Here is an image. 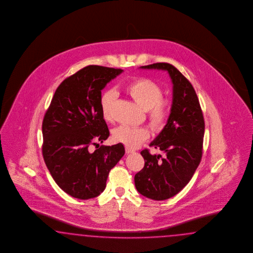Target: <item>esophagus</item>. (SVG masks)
Returning a JSON list of instances; mask_svg holds the SVG:
<instances>
[{
	"label": "esophagus",
	"instance_id": "esophagus-1",
	"mask_svg": "<svg viewBox=\"0 0 253 253\" xmlns=\"http://www.w3.org/2000/svg\"><path fill=\"white\" fill-rule=\"evenodd\" d=\"M125 152H126V154L132 153V152H133V150H132V149H130L129 147H126V148H125Z\"/></svg>",
	"mask_w": 253,
	"mask_h": 253
}]
</instances>
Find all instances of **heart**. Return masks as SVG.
Segmentation results:
<instances>
[{"mask_svg":"<svg viewBox=\"0 0 253 253\" xmlns=\"http://www.w3.org/2000/svg\"><path fill=\"white\" fill-rule=\"evenodd\" d=\"M132 99L147 112L148 121L154 130H161L168 123L170 113L169 101L162 97V88L160 84L147 78H137L124 88ZM115 92L111 90L104 92L100 98V108L103 119L109 122L112 119V108L115 104ZM150 135L146 127L119 126L112 131V141L123 144L126 147L135 148Z\"/></svg>","mask_w":253,"mask_h":253,"instance_id":"heart-1","label":"heart"}]
</instances>
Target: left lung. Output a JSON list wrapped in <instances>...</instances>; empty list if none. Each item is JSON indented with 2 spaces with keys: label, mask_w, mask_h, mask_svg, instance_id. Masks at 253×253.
<instances>
[{
  "label": "left lung",
  "mask_w": 253,
  "mask_h": 253,
  "mask_svg": "<svg viewBox=\"0 0 253 253\" xmlns=\"http://www.w3.org/2000/svg\"><path fill=\"white\" fill-rule=\"evenodd\" d=\"M141 69L167 70L172 87L168 123L149 146L164 153L141 151L145 166L134 176L137 191L148 199L164 200L175 196L189 183L202 158L205 123L199 98L190 82L169 63Z\"/></svg>",
  "instance_id": "obj_1"
}]
</instances>
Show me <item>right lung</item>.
<instances>
[{
    "label": "right lung",
    "mask_w": 253,
    "mask_h": 253,
    "mask_svg": "<svg viewBox=\"0 0 253 253\" xmlns=\"http://www.w3.org/2000/svg\"><path fill=\"white\" fill-rule=\"evenodd\" d=\"M123 69L91 65L62 82L42 121V156L54 182L69 196L89 199L105 190L123 144L99 146L109 130L100 108L101 91Z\"/></svg>",
    "instance_id": "right-lung-1"
}]
</instances>
